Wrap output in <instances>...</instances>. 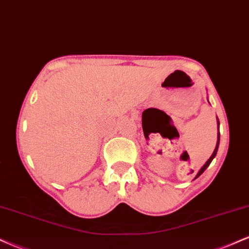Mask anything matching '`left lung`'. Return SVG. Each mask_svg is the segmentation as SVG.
I'll return each instance as SVG.
<instances>
[{
	"mask_svg": "<svg viewBox=\"0 0 249 249\" xmlns=\"http://www.w3.org/2000/svg\"><path fill=\"white\" fill-rule=\"evenodd\" d=\"M219 139H220V136H218V142H216V147H215V150H214V152H213V154H212V156H211V158H210V159H208V160L206 161V164H205V165H204V166H202L201 168H200V171H199V172H198V174H196V178H198V177H199V176H201V174L205 172V170H206V168H207L208 166H210V164H211V162H212V160H213V159H214V157H215V154H216V152H218V147H219Z\"/></svg>",
	"mask_w": 249,
	"mask_h": 249,
	"instance_id": "8db88e82",
	"label": "left lung"
}]
</instances>
